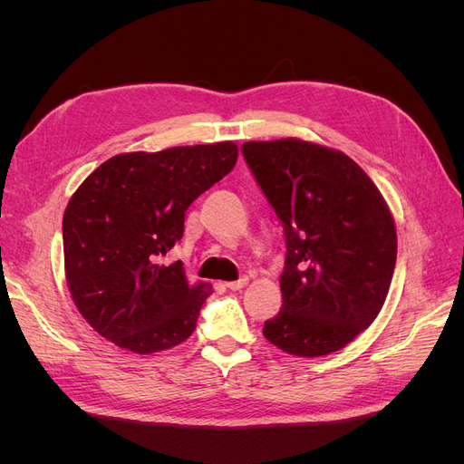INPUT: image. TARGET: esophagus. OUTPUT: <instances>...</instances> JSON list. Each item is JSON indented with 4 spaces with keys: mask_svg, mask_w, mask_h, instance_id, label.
<instances>
[{
    "mask_svg": "<svg viewBox=\"0 0 464 464\" xmlns=\"http://www.w3.org/2000/svg\"><path fill=\"white\" fill-rule=\"evenodd\" d=\"M246 285H247V278L244 276V278H240V280H234V283H227L224 286H227L228 290H242Z\"/></svg>",
    "mask_w": 464,
    "mask_h": 464,
    "instance_id": "34e87169",
    "label": "esophagus"
}]
</instances>
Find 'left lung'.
I'll return each mask as SVG.
<instances>
[{"instance_id":"obj_1","label":"left lung","mask_w":464,"mask_h":464,"mask_svg":"<svg viewBox=\"0 0 464 464\" xmlns=\"http://www.w3.org/2000/svg\"><path fill=\"white\" fill-rule=\"evenodd\" d=\"M244 159L286 240L283 307L265 339L315 358L353 343L382 312L397 261L391 210L344 152L300 139L247 141Z\"/></svg>"}]
</instances>
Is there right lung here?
<instances>
[{
  "instance_id": "1",
  "label": "right lung",
  "mask_w": 464,
  "mask_h": 464,
  "mask_svg": "<svg viewBox=\"0 0 464 464\" xmlns=\"http://www.w3.org/2000/svg\"><path fill=\"white\" fill-rule=\"evenodd\" d=\"M237 160L232 141L116 154L82 181L63 213L67 288L104 339L135 354L184 343L210 285L162 263L184 236L188 207Z\"/></svg>"
}]
</instances>
